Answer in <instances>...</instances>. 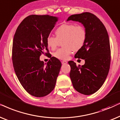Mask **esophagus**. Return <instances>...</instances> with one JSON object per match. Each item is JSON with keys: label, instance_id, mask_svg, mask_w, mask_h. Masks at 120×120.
<instances>
[{"label": "esophagus", "instance_id": "esophagus-1", "mask_svg": "<svg viewBox=\"0 0 120 120\" xmlns=\"http://www.w3.org/2000/svg\"><path fill=\"white\" fill-rule=\"evenodd\" d=\"M61 63L63 65H65V64H66L68 63V62L66 61H61Z\"/></svg>", "mask_w": 120, "mask_h": 120}]
</instances>
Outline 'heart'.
<instances>
[{
	"label": "heart",
	"instance_id": "heart-1",
	"mask_svg": "<svg viewBox=\"0 0 120 120\" xmlns=\"http://www.w3.org/2000/svg\"><path fill=\"white\" fill-rule=\"evenodd\" d=\"M56 37L49 35L46 39L47 46L55 49L59 41H62L64 47L54 52L53 56L60 60H67L70 54L82 48L87 39V32L83 26L66 23L60 25L55 31Z\"/></svg>",
	"mask_w": 120,
	"mask_h": 120
}]
</instances>
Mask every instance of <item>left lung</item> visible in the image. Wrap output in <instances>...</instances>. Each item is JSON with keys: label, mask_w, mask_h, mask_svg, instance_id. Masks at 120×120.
<instances>
[{"label": "left lung", "mask_w": 120, "mask_h": 120, "mask_svg": "<svg viewBox=\"0 0 120 120\" xmlns=\"http://www.w3.org/2000/svg\"><path fill=\"white\" fill-rule=\"evenodd\" d=\"M70 20L80 22L87 32L85 44L75 55L84 59L85 64L77 66L73 61L68 62L70 79L77 92L92 94L103 86L109 71L111 51L108 32L101 21L90 12L72 15L67 20Z\"/></svg>", "instance_id": "8db88e82"}]
</instances>
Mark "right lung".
Returning <instances> with one entry per match:
<instances>
[{
  "instance_id": "1",
  "label": "right lung",
  "mask_w": 120,
  "mask_h": 120,
  "mask_svg": "<svg viewBox=\"0 0 120 120\" xmlns=\"http://www.w3.org/2000/svg\"><path fill=\"white\" fill-rule=\"evenodd\" d=\"M58 18L48 15H30L17 27L13 39L12 60L17 79L30 94L43 97L55 88L61 63L52 57L47 64L39 59L47 50L46 39Z\"/></svg>"
}]
</instances>
